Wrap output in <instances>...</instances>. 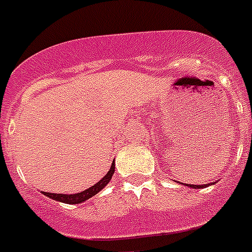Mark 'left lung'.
Segmentation results:
<instances>
[{
    "label": "left lung",
    "instance_id": "1",
    "mask_svg": "<svg viewBox=\"0 0 252 252\" xmlns=\"http://www.w3.org/2000/svg\"><path fill=\"white\" fill-rule=\"evenodd\" d=\"M186 186H190V188H193V189H199V188H204V186H207V184L206 185H186Z\"/></svg>",
    "mask_w": 252,
    "mask_h": 252
}]
</instances>
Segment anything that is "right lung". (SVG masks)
I'll return each instance as SVG.
<instances>
[{"mask_svg":"<svg viewBox=\"0 0 252 252\" xmlns=\"http://www.w3.org/2000/svg\"><path fill=\"white\" fill-rule=\"evenodd\" d=\"M115 172V160L112 161L111 164V168L106 173L102 180H99L95 185L91 186L89 189L87 190H83L81 193H76V194H55V193H46L44 191V195L49 197L50 199H54V200H58V202H62V203H68V204H77V203H83L85 202L87 199L92 198L93 195H95L97 193H99L108 183H110V180H111L112 175Z\"/></svg>","mask_w":252,"mask_h":252,"instance_id":"right-lung-1","label":"right lung"}]
</instances>
